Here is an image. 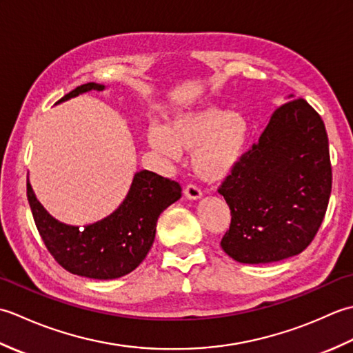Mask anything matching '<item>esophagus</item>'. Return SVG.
<instances>
[{
    "mask_svg": "<svg viewBox=\"0 0 353 353\" xmlns=\"http://www.w3.org/2000/svg\"><path fill=\"white\" fill-rule=\"evenodd\" d=\"M183 194H185L186 199H191V200H197V199L201 197V191L194 183L186 185L185 190H183Z\"/></svg>",
    "mask_w": 353,
    "mask_h": 353,
    "instance_id": "1",
    "label": "esophagus"
}]
</instances>
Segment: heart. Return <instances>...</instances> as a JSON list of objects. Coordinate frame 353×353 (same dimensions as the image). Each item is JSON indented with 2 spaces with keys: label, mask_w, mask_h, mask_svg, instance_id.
Masks as SVG:
<instances>
[{
  "label": "heart",
  "mask_w": 353,
  "mask_h": 353,
  "mask_svg": "<svg viewBox=\"0 0 353 353\" xmlns=\"http://www.w3.org/2000/svg\"><path fill=\"white\" fill-rule=\"evenodd\" d=\"M250 127L239 112L203 106L174 117L165 129L152 125L147 138L157 152L177 157L179 150L192 152V167L205 179H221L234 170L245 153Z\"/></svg>",
  "instance_id": "heart-1"
}]
</instances>
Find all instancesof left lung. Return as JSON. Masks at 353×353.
<instances>
[{
    "label": "left lung",
    "mask_w": 353,
    "mask_h": 353,
    "mask_svg": "<svg viewBox=\"0 0 353 353\" xmlns=\"http://www.w3.org/2000/svg\"><path fill=\"white\" fill-rule=\"evenodd\" d=\"M331 190L323 119L303 99L281 104L220 185L232 215L221 249L243 264L299 254L316 238Z\"/></svg>",
    "instance_id": "8db88e82"
}]
</instances>
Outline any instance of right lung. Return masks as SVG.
<instances>
[{
    "label": "right lung",
    "mask_w": 353,
    "mask_h": 353,
    "mask_svg": "<svg viewBox=\"0 0 353 353\" xmlns=\"http://www.w3.org/2000/svg\"><path fill=\"white\" fill-rule=\"evenodd\" d=\"M104 86L85 83L59 101ZM181 185L153 171L134 174L125 200L108 219L83 229L66 226L45 211L27 181V197L37 232L66 272L91 279H117L133 272L153 245L161 212L181 199Z\"/></svg>",
    "instance_id": "right-lung-1"
}]
</instances>
